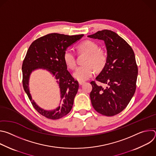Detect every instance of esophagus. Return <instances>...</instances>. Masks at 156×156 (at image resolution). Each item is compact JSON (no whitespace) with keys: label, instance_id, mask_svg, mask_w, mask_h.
Returning a JSON list of instances; mask_svg holds the SVG:
<instances>
[{"label":"esophagus","instance_id":"34e87169","mask_svg":"<svg viewBox=\"0 0 156 156\" xmlns=\"http://www.w3.org/2000/svg\"><path fill=\"white\" fill-rule=\"evenodd\" d=\"M78 83H79L80 85H83V84H84V82H83V81H79Z\"/></svg>","mask_w":156,"mask_h":156}]
</instances>
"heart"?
I'll return each instance as SVG.
<instances>
[{
	"label": "heart",
	"instance_id": "obj_1",
	"mask_svg": "<svg viewBox=\"0 0 156 156\" xmlns=\"http://www.w3.org/2000/svg\"><path fill=\"white\" fill-rule=\"evenodd\" d=\"M78 49L80 51L88 54L85 63L86 65L80 66L73 73V77L80 81H84L91 78L94 73L93 64L96 68L100 69L105 65L106 56L102 51H99L98 44L92 41L87 40L79 44ZM63 58L65 65L69 69H73L76 66L75 55L70 49L64 51Z\"/></svg>",
	"mask_w": 156,
	"mask_h": 156
}]
</instances>
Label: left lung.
I'll list each match as a JSON object with an SVG mask.
<instances>
[{
  "mask_svg": "<svg viewBox=\"0 0 156 156\" xmlns=\"http://www.w3.org/2000/svg\"><path fill=\"white\" fill-rule=\"evenodd\" d=\"M103 40L107 56L105 66L96 81L105 84L102 87L92 81L90 98L97 112L114 116L123 110L134 95L138 76L135 53L129 44L116 33L107 30L87 36Z\"/></svg>",
  "mask_w": 156,
  "mask_h": 156,
  "instance_id": "left-lung-1",
  "label": "left lung"
}]
</instances>
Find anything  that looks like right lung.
<instances>
[{
  "label": "right lung",
  "mask_w": 156,
  "mask_h": 156,
  "mask_svg": "<svg viewBox=\"0 0 156 156\" xmlns=\"http://www.w3.org/2000/svg\"><path fill=\"white\" fill-rule=\"evenodd\" d=\"M83 36L48 34L34 41L27 51L22 65L23 86L34 108L41 115L48 119H61L72 110L79 84L67 70L63 55L66 49ZM39 68L49 71L55 76L59 85L62 101L61 105L53 111L44 110L32 100L28 86L29 76L33 71Z\"/></svg>",
  "instance_id": "add662e5"
}]
</instances>
